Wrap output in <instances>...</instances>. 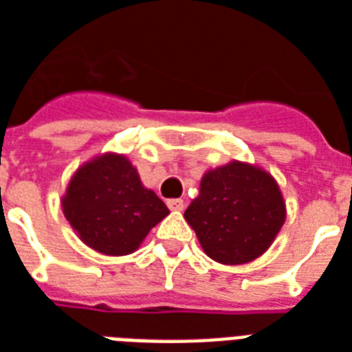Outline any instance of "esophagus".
<instances>
[{"instance_id":"34e87169","label":"esophagus","mask_w":352,"mask_h":352,"mask_svg":"<svg viewBox=\"0 0 352 352\" xmlns=\"http://www.w3.org/2000/svg\"><path fill=\"white\" fill-rule=\"evenodd\" d=\"M166 204H168V208L173 210V212H181V210H184V201H182V199H168Z\"/></svg>"}]
</instances>
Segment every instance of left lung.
Here are the masks:
<instances>
[{
    "label": "left lung",
    "mask_w": 352,
    "mask_h": 352,
    "mask_svg": "<svg viewBox=\"0 0 352 352\" xmlns=\"http://www.w3.org/2000/svg\"><path fill=\"white\" fill-rule=\"evenodd\" d=\"M184 219L208 257L241 265L261 256L281 230L283 195L270 173L234 160L204 173Z\"/></svg>",
    "instance_id": "1"
}]
</instances>
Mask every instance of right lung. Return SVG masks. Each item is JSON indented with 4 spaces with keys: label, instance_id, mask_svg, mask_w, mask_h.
Wrapping results in <instances>:
<instances>
[{
    "label": "right lung",
    "instance_id": "add662e5",
    "mask_svg": "<svg viewBox=\"0 0 352 352\" xmlns=\"http://www.w3.org/2000/svg\"><path fill=\"white\" fill-rule=\"evenodd\" d=\"M63 214L80 239L106 256H126L170 214L146 190L124 155L107 153L80 168L62 199Z\"/></svg>",
    "mask_w": 352,
    "mask_h": 352
}]
</instances>
